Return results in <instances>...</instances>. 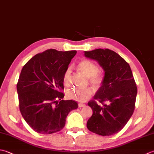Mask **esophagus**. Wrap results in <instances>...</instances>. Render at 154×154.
Masks as SVG:
<instances>
[{
  "label": "esophagus",
  "mask_w": 154,
  "mask_h": 154,
  "mask_svg": "<svg viewBox=\"0 0 154 154\" xmlns=\"http://www.w3.org/2000/svg\"><path fill=\"white\" fill-rule=\"evenodd\" d=\"M78 106H79V107H84L85 106V104H83V103H79V104H78Z\"/></svg>",
  "instance_id": "esophagus-1"
}]
</instances>
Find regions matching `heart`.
I'll use <instances>...</instances> for the list:
<instances>
[{"mask_svg":"<svg viewBox=\"0 0 154 154\" xmlns=\"http://www.w3.org/2000/svg\"><path fill=\"white\" fill-rule=\"evenodd\" d=\"M77 69L81 74L88 78V81L94 88L98 89L103 85L104 81V75L99 72V67L89 60H83L77 65ZM71 80V67H68L65 69L63 76V82L65 85L69 86ZM93 91L91 87H87L83 89L72 88L67 90L66 94L67 98L72 100L84 102L89 99L93 95Z\"/></svg>","mask_w":154,"mask_h":154,"instance_id":"1","label":"heart"}]
</instances>
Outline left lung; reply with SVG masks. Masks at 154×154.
<instances>
[{
    "mask_svg": "<svg viewBox=\"0 0 154 154\" xmlns=\"http://www.w3.org/2000/svg\"><path fill=\"white\" fill-rule=\"evenodd\" d=\"M85 55L97 60L104 71L103 85L88 103L93 114L87 127L100 136L115 134L125 126L135 109L137 87L131 68L109 49L85 51Z\"/></svg>",
    "mask_w": 154,
    "mask_h": 154,
    "instance_id": "left-lung-1",
    "label": "left lung"
}]
</instances>
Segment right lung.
I'll return each instance as SVG.
<instances>
[{
	"label": "right lung",
	"mask_w": 154,
	"mask_h": 154,
	"mask_svg": "<svg viewBox=\"0 0 154 154\" xmlns=\"http://www.w3.org/2000/svg\"><path fill=\"white\" fill-rule=\"evenodd\" d=\"M76 54L75 50L50 49L34 55L23 67L17 83L19 108L35 132L42 134L60 132L68 114L77 109L75 101L61 100L63 73Z\"/></svg>",
	"instance_id": "obj_1"
}]
</instances>
